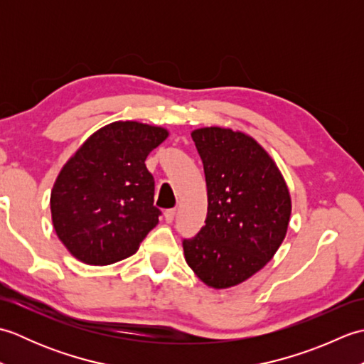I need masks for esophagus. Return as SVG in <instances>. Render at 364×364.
<instances>
[{
	"instance_id": "1",
	"label": "esophagus",
	"mask_w": 364,
	"mask_h": 364,
	"mask_svg": "<svg viewBox=\"0 0 364 364\" xmlns=\"http://www.w3.org/2000/svg\"><path fill=\"white\" fill-rule=\"evenodd\" d=\"M175 214H176V210H167L166 213H164V215H166V222L167 223H172L173 222V219H175Z\"/></svg>"
}]
</instances>
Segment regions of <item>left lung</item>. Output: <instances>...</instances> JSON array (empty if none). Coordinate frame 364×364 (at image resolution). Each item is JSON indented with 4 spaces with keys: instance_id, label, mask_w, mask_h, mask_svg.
<instances>
[{
    "instance_id": "1",
    "label": "left lung",
    "mask_w": 364,
    "mask_h": 364,
    "mask_svg": "<svg viewBox=\"0 0 364 364\" xmlns=\"http://www.w3.org/2000/svg\"><path fill=\"white\" fill-rule=\"evenodd\" d=\"M208 189L205 225L183 239L184 258L215 289L245 282L272 259L291 218L289 191L266 150L230 128L192 131Z\"/></svg>"
}]
</instances>
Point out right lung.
<instances>
[{
  "label": "right lung",
  "mask_w": 364,
  "mask_h": 364,
  "mask_svg": "<svg viewBox=\"0 0 364 364\" xmlns=\"http://www.w3.org/2000/svg\"><path fill=\"white\" fill-rule=\"evenodd\" d=\"M167 136L159 127L114 122L68 159L50 205L56 235L75 258L94 266L125 259L156 227L161 210L145 159Z\"/></svg>",
  "instance_id": "1"
}]
</instances>
